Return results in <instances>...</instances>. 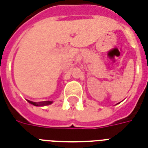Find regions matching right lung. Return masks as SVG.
<instances>
[{"label": "right lung", "mask_w": 148, "mask_h": 148, "mask_svg": "<svg viewBox=\"0 0 148 148\" xmlns=\"http://www.w3.org/2000/svg\"><path fill=\"white\" fill-rule=\"evenodd\" d=\"M29 102V103L34 105L36 107H42V106H47V105H50L52 103V101H43V102H38V103H36V102H32L30 100H27Z\"/></svg>", "instance_id": "add662e5"}]
</instances>
